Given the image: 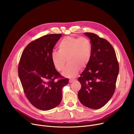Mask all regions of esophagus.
I'll return each instance as SVG.
<instances>
[{"instance_id": "esophagus-1", "label": "esophagus", "mask_w": 134, "mask_h": 134, "mask_svg": "<svg viewBox=\"0 0 134 134\" xmlns=\"http://www.w3.org/2000/svg\"><path fill=\"white\" fill-rule=\"evenodd\" d=\"M74 80H75L74 79H71L69 80V83H72V82H73Z\"/></svg>"}]
</instances>
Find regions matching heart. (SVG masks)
I'll return each instance as SVG.
<instances>
[{
    "label": "heart",
    "instance_id": "heart-1",
    "mask_svg": "<svg viewBox=\"0 0 134 134\" xmlns=\"http://www.w3.org/2000/svg\"><path fill=\"white\" fill-rule=\"evenodd\" d=\"M58 49L59 52L52 53V62L54 68L61 72L67 59L68 63L62 72L65 76H76L81 67L84 68L88 64L92 56L91 42L85 37L66 36L60 41Z\"/></svg>",
    "mask_w": 134,
    "mask_h": 134
}]
</instances>
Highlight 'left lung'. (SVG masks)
<instances>
[{
	"label": "left lung",
	"instance_id": "obj_1",
	"mask_svg": "<svg viewBox=\"0 0 134 134\" xmlns=\"http://www.w3.org/2000/svg\"><path fill=\"white\" fill-rule=\"evenodd\" d=\"M85 34L90 39L92 56L78 78L81 87L78 96L84 106L98 109L109 101L115 92L119 64L109 42L94 33Z\"/></svg>",
	"mask_w": 134,
	"mask_h": 134
}]
</instances>
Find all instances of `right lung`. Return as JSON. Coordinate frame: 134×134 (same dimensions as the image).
I'll list each match as a JSON object with an SVG mask.
<instances>
[{"label": "right lung", "mask_w": 134, "mask_h": 134, "mask_svg": "<svg viewBox=\"0 0 134 134\" xmlns=\"http://www.w3.org/2000/svg\"><path fill=\"white\" fill-rule=\"evenodd\" d=\"M62 34L44 35L25 48L18 67L24 92L34 107L41 110L52 109L60 104L62 89L68 83L54 68L51 54Z\"/></svg>", "instance_id": "add662e5"}]
</instances>
